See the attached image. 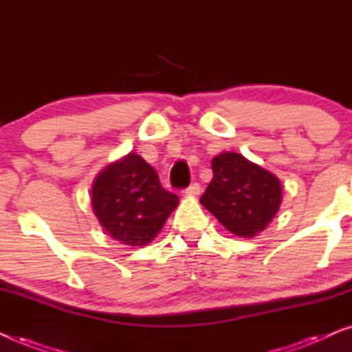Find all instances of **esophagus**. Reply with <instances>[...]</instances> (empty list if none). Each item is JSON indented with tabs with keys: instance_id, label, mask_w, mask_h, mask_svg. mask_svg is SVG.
<instances>
[{
	"instance_id": "esophagus-1",
	"label": "esophagus",
	"mask_w": 352,
	"mask_h": 352,
	"mask_svg": "<svg viewBox=\"0 0 352 352\" xmlns=\"http://www.w3.org/2000/svg\"><path fill=\"white\" fill-rule=\"evenodd\" d=\"M199 194H200V184H199V182H192V184L186 189V195L197 197Z\"/></svg>"
}]
</instances>
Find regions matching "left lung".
<instances>
[{
    "mask_svg": "<svg viewBox=\"0 0 352 352\" xmlns=\"http://www.w3.org/2000/svg\"><path fill=\"white\" fill-rule=\"evenodd\" d=\"M211 168L213 179L200 204L239 237H254L266 229L280 206V181L235 152L216 155Z\"/></svg>",
    "mask_w": 352,
    "mask_h": 352,
    "instance_id": "left-lung-1",
    "label": "left lung"
}]
</instances>
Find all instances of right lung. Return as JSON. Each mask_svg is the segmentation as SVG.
I'll use <instances>...</instances> for the list:
<instances>
[{"label":"right lung","mask_w":352,"mask_h":352,"mask_svg":"<svg viewBox=\"0 0 352 352\" xmlns=\"http://www.w3.org/2000/svg\"><path fill=\"white\" fill-rule=\"evenodd\" d=\"M91 195L105 234L129 247L152 242L179 204V197L163 189L157 171L133 152L99 173Z\"/></svg>","instance_id":"right-lung-1"}]
</instances>
